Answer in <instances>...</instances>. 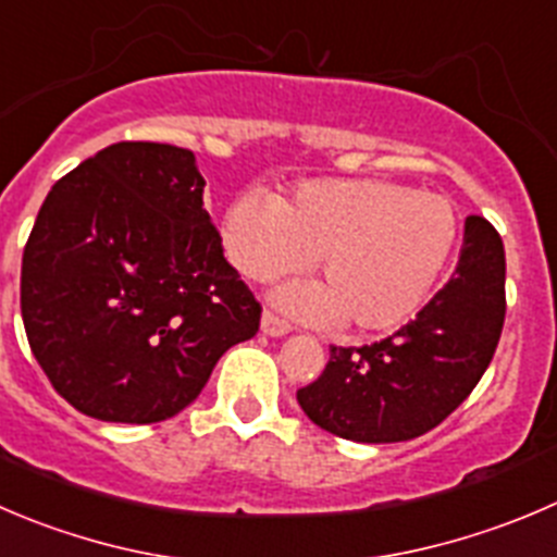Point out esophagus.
I'll use <instances>...</instances> for the list:
<instances>
[{
    "instance_id": "34e87169",
    "label": "esophagus",
    "mask_w": 557,
    "mask_h": 557,
    "mask_svg": "<svg viewBox=\"0 0 557 557\" xmlns=\"http://www.w3.org/2000/svg\"><path fill=\"white\" fill-rule=\"evenodd\" d=\"M259 327H262L264 336H287V333L293 331V325H289V322H284L278 314H273V311H264Z\"/></svg>"
}]
</instances>
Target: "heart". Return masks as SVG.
Masks as SVG:
<instances>
[{
    "label": "heart",
    "instance_id": "obj_1",
    "mask_svg": "<svg viewBox=\"0 0 557 557\" xmlns=\"http://www.w3.org/2000/svg\"><path fill=\"white\" fill-rule=\"evenodd\" d=\"M457 232L441 194L388 180H311L284 202L262 190L240 194L221 235L230 262L253 282L282 278L314 257L320 282L282 289L278 304L306 320L372 333L418 314Z\"/></svg>",
    "mask_w": 557,
    "mask_h": 557
}]
</instances>
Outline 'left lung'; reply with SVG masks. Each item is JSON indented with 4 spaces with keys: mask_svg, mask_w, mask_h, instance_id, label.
I'll use <instances>...</instances> for the list:
<instances>
[{
    "mask_svg": "<svg viewBox=\"0 0 557 557\" xmlns=\"http://www.w3.org/2000/svg\"><path fill=\"white\" fill-rule=\"evenodd\" d=\"M503 320V240L490 221L468 215L446 287L394 336L369 347H331L325 372L298 391V405L344 441H412L446 421L479 385Z\"/></svg>",
    "mask_w": 557,
    "mask_h": 557,
    "instance_id": "8db88e82",
    "label": "left lung"
}]
</instances>
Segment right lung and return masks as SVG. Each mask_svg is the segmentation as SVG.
Instances as JSON below:
<instances>
[{"label": "right lung", "instance_id": "obj_1", "mask_svg": "<svg viewBox=\"0 0 557 557\" xmlns=\"http://www.w3.org/2000/svg\"><path fill=\"white\" fill-rule=\"evenodd\" d=\"M202 194L190 150L120 141L46 196L21 262V317L46 377L84 416L166 421L259 331L262 309Z\"/></svg>", "mask_w": 557, "mask_h": 557}]
</instances>
